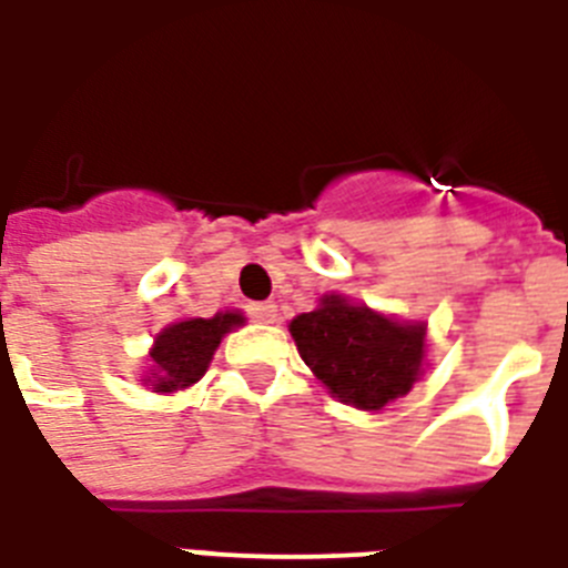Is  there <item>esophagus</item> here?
<instances>
[{
  "mask_svg": "<svg viewBox=\"0 0 568 568\" xmlns=\"http://www.w3.org/2000/svg\"><path fill=\"white\" fill-rule=\"evenodd\" d=\"M251 317L256 324H274L276 321V306L274 303H251Z\"/></svg>",
  "mask_w": 568,
  "mask_h": 568,
  "instance_id": "34e87169",
  "label": "esophagus"
}]
</instances>
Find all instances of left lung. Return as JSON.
Segmentation results:
<instances>
[{"label":"left lung","instance_id":"left-lung-1","mask_svg":"<svg viewBox=\"0 0 568 568\" xmlns=\"http://www.w3.org/2000/svg\"><path fill=\"white\" fill-rule=\"evenodd\" d=\"M288 332L317 382L358 412H382L426 373V321L385 315L347 294H324Z\"/></svg>","mask_w":568,"mask_h":568}]
</instances>
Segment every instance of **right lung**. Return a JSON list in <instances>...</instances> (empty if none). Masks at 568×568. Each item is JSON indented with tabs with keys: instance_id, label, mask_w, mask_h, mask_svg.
<instances>
[{
	"instance_id": "right-lung-1",
	"label": "right lung",
	"mask_w": 568,
	"mask_h": 568,
	"mask_svg": "<svg viewBox=\"0 0 568 568\" xmlns=\"http://www.w3.org/2000/svg\"><path fill=\"white\" fill-rule=\"evenodd\" d=\"M247 317L239 308H224L212 317H180L156 332L149 349V371L142 373V385L154 394H178L192 388L210 367L221 338L244 326Z\"/></svg>"
}]
</instances>
